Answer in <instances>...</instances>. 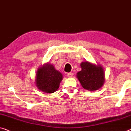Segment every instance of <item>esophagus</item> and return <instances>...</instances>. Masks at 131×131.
Segmentation results:
<instances>
[{"instance_id":"1","label":"esophagus","mask_w":131,"mask_h":131,"mask_svg":"<svg viewBox=\"0 0 131 131\" xmlns=\"http://www.w3.org/2000/svg\"><path fill=\"white\" fill-rule=\"evenodd\" d=\"M67 75H68V77H69V78H72V77L73 76V73L72 72H69V73H68Z\"/></svg>"}]
</instances>
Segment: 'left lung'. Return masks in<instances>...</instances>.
<instances>
[{
	"mask_svg": "<svg viewBox=\"0 0 131 131\" xmlns=\"http://www.w3.org/2000/svg\"><path fill=\"white\" fill-rule=\"evenodd\" d=\"M82 70L77 73V78L84 89L95 91L101 88L104 82V73L100 65H95L88 62H82Z\"/></svg>",
	"mask_w": 131,
	"mask_h": 131,
	"instance_id": "1",
	"label": "left lung"
}]
</instances>
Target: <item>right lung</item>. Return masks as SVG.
Instances as JSON below:
<instances>
[{
    "mask_svg": "<svg viewBox=\"0 0 131 131\" xmlns=\"http://www.w3.org/2000/svg\"><path fill=\"white\" fill-rule=\"evenodd\" d=\"M63 77L60 72L48 63L40 68L36 76V85L38 89L47 93H52L59 87Z\"/></svg>",
    "mask_w": 131,
    "mask_h": 131,
    "instance_id": "right-lung-1",
    "label": "right lung"
}]
</instances>
